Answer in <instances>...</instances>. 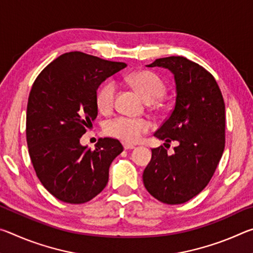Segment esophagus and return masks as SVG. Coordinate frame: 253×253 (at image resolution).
Returning a JSON list of instances; mask_svg holds the SVG:
<instances>
[{"mask_svg": "<svg viewBox=\"0 0 253 253\" xmlns=\"http://www.w3.org/2000/svg\"><path fill=\"white\" fill-rule=\"evenodd\" d=\"M123 146H124V148L126 149V151H128V149H134V148H135L134 145L128 144V143H126V142H124V143H123Z\"/></svg>", "mask_w": 253, "mask_h": 253, "instance_id": "34e87169", "label": "esophagus"}]
</instances>
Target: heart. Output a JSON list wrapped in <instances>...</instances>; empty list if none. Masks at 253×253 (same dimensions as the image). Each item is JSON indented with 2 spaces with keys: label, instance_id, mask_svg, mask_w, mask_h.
Instances as JSON below:
<instances>
[{
  "label": "heart",
  "instance_id": "b5f03b06",
  "mask_svg": "<svg viewBox=\"0 0 253 253\" xmlns=\"http://www.w3.org/2000/svg\"><path fill=\"white\" fill-rule=\"evenodd\" d=\"M128 83L138 91L147 102H154L164 95L166 87L164 81L151 71H139L128 77ZM116 96V84L108 81L98 89L96 100L97 106L102 113L113 108ZM151 124L145 119L118 116L107 122L105 131L126 143H135L143 134L149 130Z\"/></svg>",
  "mask_w": 253,
  "mask_h": 253
}]
</instances>
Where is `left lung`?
Instances as JSON below:
<instances>
[{"mask_svg":"<svg viewBox=\"0 0 253 253\" xmlns=\"http://www.w3.org/2000/svg\"><path fill=\"white\" fill-rule=\"evenodd\" d=\"M147 67L169 69L174 76V109L154 136L164 145L177 142L174 154L152 149L143 173L149 194L166 204H182L208 185L225 144V105L214 77L184 57L156 59Z\"/></svg>","mask_w":253,"mask_h":253,"instance_id":"8db88e82","label":"left lung"}]
</instances>
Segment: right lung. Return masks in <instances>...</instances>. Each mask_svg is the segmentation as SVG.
I'll list each match as a JSON object with an SVG mask.
<instances>
[{
  "mask_svg": "<svg viewBox=\"0 0 253 253\" xmlns=\"http://www.w3.org/2000/svg\"><path fill=\"white\" fill-rule=\"evenodd\" d=\"M126 66L74 51L53 60L34 81L27 107L30 158L42 185L62 202H88L108 183L122 144L105 137L90 151L80 138L98 115L99 85Z\"/></svg>",
  "mask_w": 253,
  "mask_h": 253,
  "instance_id": "1",
  "label": "right lung"
}]
</instances>
